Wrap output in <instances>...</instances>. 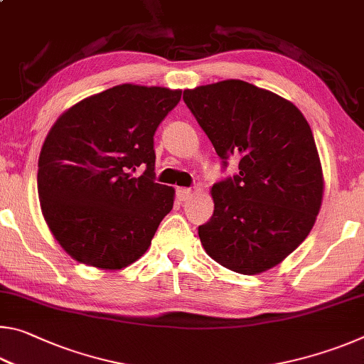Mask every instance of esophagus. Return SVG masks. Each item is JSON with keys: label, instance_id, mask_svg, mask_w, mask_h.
I'll return each instance as SVG.
<instances>
[{"label": "esophagus", "instance_id": "esophagus-1", "mask_svg": "<svg viewBox=\"0 0 364 364\" xmlns=\"http://www.w3.org/2000/svg\"><path fill=\"white\" fill-rule=\"evenodd\" d=\"M176 194H178V199H180V200H188V199H191V196H193V191L188 189V188H178Z\"/></svg>", "mask_w": 364, "mask_h": 364}]
</instances>
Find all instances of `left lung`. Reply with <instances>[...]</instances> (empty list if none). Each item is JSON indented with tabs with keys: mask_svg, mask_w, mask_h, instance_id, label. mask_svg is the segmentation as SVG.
Returning <instances> with one entry per match:
<instances>
[{
	"mask_svg": "<svg viewBox=\"0 0 364 364\" xmlns=\"http://www.w3.org/2000/svg\"><path fill=\"white\" fill-rule=\"evenodd\" d=\"M183 100L226 167L215 183V210L199 226L208 255L231 271L276 267L310 234L323 202V168L311 128L291 101L242 82L184 90Z\"/></svg>",
	"mask_w": 364,
	"mask_h": 364,
	"instance_id": "8db88e82",
	"label": "left lung"
}]
</instances>
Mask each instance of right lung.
Here are the masks:
<instances>
[{
    "mask_svg": "<svg viewBox=\"0 0 364 364\" xmlns=\"http://www.w3.org/2000/svg\"><path fill=\"white\" fill-rule=\"evenodd\" d=\"M181 90L117 85L67 109L38 159V197L53 236L73 260L122 269L149 249L175 189L154 183V133ZM146 170L141 177L132 173Z\"/></svg>",
    "mask_w": 364,
    "mask_h": 364,
    "instance_id": "add662e5",
    "label": "right lung"
}]
</instances>
